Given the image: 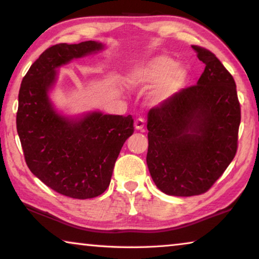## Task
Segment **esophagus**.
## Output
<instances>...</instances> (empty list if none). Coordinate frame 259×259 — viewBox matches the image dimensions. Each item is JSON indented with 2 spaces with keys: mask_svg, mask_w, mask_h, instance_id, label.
I'll use <instances>...</instances> for the list:
<instances>
[{
  "mask_svg": "<svg viewBox=\"0 0 259 259\" xmlns=\"http://www.w3.org/2000/svg\"><path fill=\"white\" fill-rule=\"evenodd\" d=\"M134 127H136V130L138 131H142L145 127V120L142 118H138L136 121H134Z\"/></svg>",
  "mask_w": 259,
  "mask_h": 259,
  "instance_id": "34e87169",
  "label": "esophagus"
}]
</instances>
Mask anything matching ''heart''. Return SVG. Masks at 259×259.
I'll return each mask as SVG.
<instances>
[{"label": "heart", "mask_w": 259, "mask_h": 259, "mask_svg": "<svg viewBox=\"0 0 259 259\" xmlns=\"http://www.w3.org/2000/svg\"><path fill=\"white\" fill-rule=\"evenodd\" d=\"M186 79V70L167 56H156L145 64L132 67L126 74L127 84L133 88L147 89L154 85L151 92L153 103L170 100L183 88Z\"/></svg>", "instance_id": "1"}]
</instances>
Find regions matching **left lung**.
I'll use <instances>...</instances> for the list:
<instances>
[{
    "label": "left lung",
    "mask_w": 259,
    "mask_h": 259,
    "mask_svg": "<svg viewBox=\"0 0 259 259\" xmlns=\"http://www.w3.org/2000/svg\"><path fill=\"white\" fill-rule=\"evenodd\" d=\"M204 71L148 112L147 166L161 192L194 196L208 192L236 155L241 105L236 83L220 59L193 46Z\"/></svg>",
    "instance_id": "left-lung-1"
}]
</instances>
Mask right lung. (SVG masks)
<instances>
[{
	"label": "right lung",
	"mask_w": 259,
	"mask_h": 259,
	"mask_svg": "<svg viewBox=\"0 0 259 259\" xmlns=\"http://www.w3.org/2000/svg\"><path fill=\"white\" fill-rule=\"evenodd\" d=\"M103 48L95 40L50 47L30 66L18 93L16 127L29 169L49 188L78 200L99 196L110 186L122 145L134 132L133 118L102 112L63 117L48 93L57 67Z\"/></svg>",
	"instance_id": "1"
}]
</instances>
